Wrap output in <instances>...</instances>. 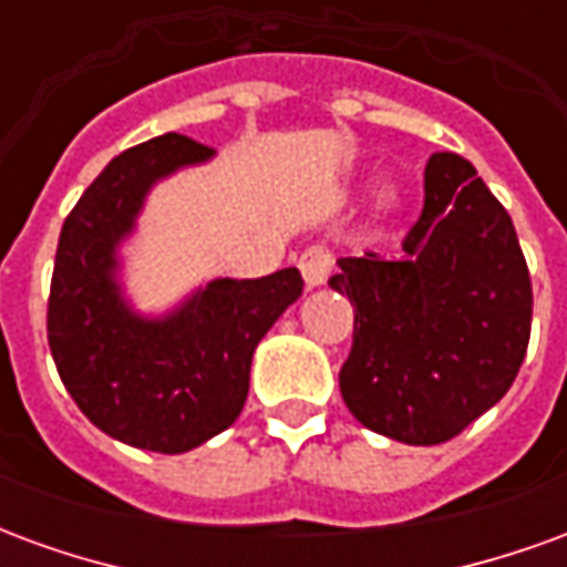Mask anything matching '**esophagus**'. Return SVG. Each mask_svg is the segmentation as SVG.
<instances>
[{"mask_svg":"<svg viewBox=\"0 0 567 567\" xmlns=\"http://www.w3.org/2000/svg\"><path fill=\"white\" fill-rule=\"evenodd\" d=\"M331 251L324 246H312L307 248L303 255H300V272H303V282H307V288H319V285L328 282V272H331Z\"/></svg>","mask_w":567,"mask_h":567,"instance_id":"obj_1","label":"esophagus"}]
</instances>
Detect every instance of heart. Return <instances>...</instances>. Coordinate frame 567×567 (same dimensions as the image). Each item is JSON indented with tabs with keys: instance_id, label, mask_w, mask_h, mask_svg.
Returning <instances> with one entry per match:
<instances>
[{
	"instance_id": "b5f03b06",
	"label": "heart",
	"mask_w": 567,
	"mask_h": 567,
	"mask_svg": "<svg viewBox=\"0 0 567 567\" xmlns=\"http://www.w3.org/2000/svg\"><path fill=\"white\" fill-rule=\"evenodd\" d=\"M398 206V187H382L380 194H377V209L380 212H392Z\"/></svg>"
}]
</instances>
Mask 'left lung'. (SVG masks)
<instances>
[{
  "instance_id": "obj_1",
  "label": "left lung",
  "mask_w": 567,
  "mask_h": 567,
  "mask_svg": "<svg viewBox=\"0 0 567 567\" xmlns=\"http://www.w3.org/2000/svg\"><path fill=\"white\" fill-rule=\"evenodd\" d=\"M337 264L328 285L355 307L340 392L361 425L434 446L507 394L532 333V279L511 215L464 157H427L401 258Z\"/></svg>"
}]
</instances>
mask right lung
<instances>
[{
	"label": "right lung",
	"instance_id": "add662e5",
	"mask_svg": "<svg viewBox=\"0 0 567 567\" xmlns=\"http://www.w3.org/2000/svg\"><path fill=\"white\" fill-rule=\"evenodd\" d=\"M215 151L166 133L117 154L60 230L48 343L60 380L93 425L136 450H197L243 413L251 355L303 295L297 267L212 279L166 312H140L124 285V246L154 185Z\"/></svg>",
	"mask_w": 567,
	"mask_h": 567
}]
</instances>
